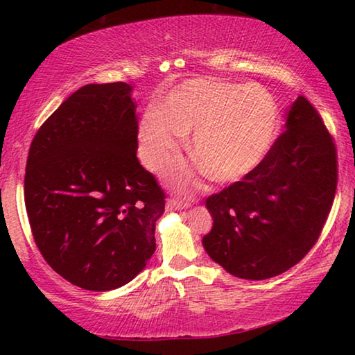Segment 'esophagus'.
I'll return each mask as SVG.
<instances>
[{"label":"esophagus","instance_id":"1","mask_svg":"<svg viewBox=\"0 0 355 355\" xmlns=\"http://www.w3.org/2000/svg\"><path fill=\"white\" fill-rule=\"evenodd\" d=\"M191 202L189 200H180L172 197V199L167 200V209H183V208H189Z\"/></svg>","mask_w":355,"mask_h":355}]
</instances>
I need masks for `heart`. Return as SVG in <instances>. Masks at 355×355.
I'll return each mask as SVG.
<instances>
[{"label": "heart", "mask_w": 355, "mask_h": 355, "mask_svg": "<svg viewBox=\"0 0 355 355\" xmlns=\"http://www.w3.org/2000/svg\"><path fill=\"white\" fill-rule=\"evenodd\" d=\"M279 131L275 100L258 84L236 86L196 78L167 95L163 107L144 114L137 142L148 169L158 171L192 135V153L200 166L177 163L167 177L175 184L192 183L200 171L220 183L244 178L271 150Z\"/></svg>", "instance_id": "heart-1"}]
</instances>
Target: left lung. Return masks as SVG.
I'll use <instances>...</instances> for the list:
<instances>
[{"label":"left lung","mask_w":355,"mask_h":355,"mask_svg":"<svg viewBox=\"0 0 355 355\" xmlns=\"http://www.w3.org/2000/svg\"><path fill=\"white\" fill-rule=\"evenodd\" d=\"M285 128L254 171L207 199L213 228L203 248L239 279H271L297 264L332 208L336 147L304 95L288 106Z\"/></svg>","instance_id":"obj_1"}]
</instances>
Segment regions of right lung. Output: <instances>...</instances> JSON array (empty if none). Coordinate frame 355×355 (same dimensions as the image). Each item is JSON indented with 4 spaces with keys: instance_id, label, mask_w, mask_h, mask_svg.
<instances>
[{
    "instance_id": "add662e5",
    "label": "right lung",
    "mask_w": 355,
    "mask_h": 355,
    "mask_svg": "<svg viewBox=\"0 0 355 355\" xmlns=\"http://www.w3.org/2000/svg\"><path fill=\"white\" fill-rule=\"evenodd\" d=\"M127 83L86 84L37 130L25 173L35 245L84 290L128 284L153 255L166 194L136 156L137 117Z\"/></svg>"
}]
</instances>
